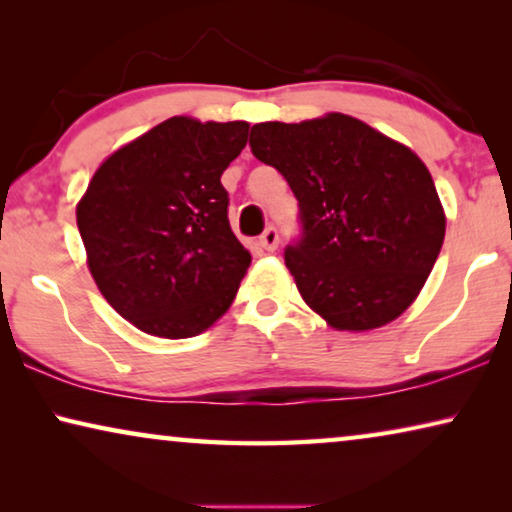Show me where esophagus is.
I'll use <instances>...</instances> for the list:
<instances>
[{"instance_id":"obj_1","label":"esophagus","mask_w":512,"mask_h":512,"mask_svg":"<svg viewBox=\"0 0 512 512\" xmlns=\"http://www.w3.org/2000/svg\"><path fill=\"white\" fill-rule=\"evenodd\" d=\"M258 244H261L265 251H275L279 247V233L272 226L265 228V233L258 237Z\"/></svg>"}]
</instances>
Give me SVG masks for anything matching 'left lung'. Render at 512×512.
Listing matches in <instances>:
<instances>
[{"label": "left lung", "instance_id": "obj_1", "mask_svg": "<svg viewBox=\"0 0 512 512\" xmlns=\"http://www.w3.org/2000/svg\"><path fill=\"white\" fill-rule=\"evenodd\" d=\"M249 144L298 198L303 240L284 261L310 310L352 333L401 317L445 240V209L422 158L338 111L256 123Z\"/></svg>", "mask_w": 512, "mask_h": 512}]
</instances>
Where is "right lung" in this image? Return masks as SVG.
<instances>
[{
    "label": "right lung",
    "instance_id": "obj_1",
    "mask_svg": "<svg viewBox=\"0 0 512 512\" xmlns=\"http://www.w3.org/2000/svg\"><path fill=\"white\" fill-rule=\"evenodd\" d=\"M249 123L172 116L116 149L76 205L86 263L107 303L156 338H193L233 305L251 265L221 174Z\"/></svg>",
    "mask_w": 512,
    "mask_h": 512
}]
</instances>
